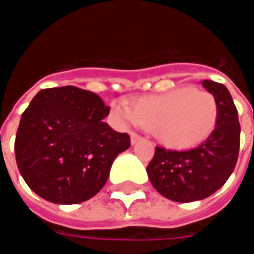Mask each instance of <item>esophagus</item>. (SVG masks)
<instances>
[{
  "instance_id": "esophagus-1",
  "label": "esophagus",
  "mask_w": 254,
  "mask_h": 254,
  "mask_svg": "<svg viewBox=\"0 0 254 254\" xmlns=\"http://www.w3.org/2000/svg\"><path fill=\"white\" fill-rule=\"evenodd\" d=\"M140 140H141V136H140V134H137V133L134 132L130 133V143H132V145L137 144Z\"/></svg>"
}]
</instances>
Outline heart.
I'll use <instances>...</instances> for the list:
<instances>
[{
	"mask_svg": "<svg viewBox=\"0 0 254 254\" xmlns=\"http://www.w3.org/2000/svg\"><path fill=\"white\" fill-rule=\"evenodd\" d=\"M111 116L122 125L140 124L159 143L170 148H191L204 143L218 124L219 106L211 92L178 87L160 95L144 96L133 105L120 100Z\"/></svg>",
	"mask_w": 254,
	"mask_h": 254,
	"instance_id": "heart-1",
	"label": "heart"
}]
</instances>
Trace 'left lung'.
<instances>
[{
	"instance_id": "left-lung-1",
	"label": "left lung",
	"mask_w": 254,
	"mask_h": 254,
	"mask_svg": "<svg viewBox=\"0 0 254 254\" xmlns=\"http://www.w3.org/2000/svg\"><path fill=\"white\" fill-rule=\"evenodd\" d=\"M201 84L215 96L219 106L213 133L189 151L156 147L147 166L152 187L163 197L177 202L202 200L220 189L234 170L240 152L241 127L229 89L211 80Z\"/></svg>"
}]
</instances>
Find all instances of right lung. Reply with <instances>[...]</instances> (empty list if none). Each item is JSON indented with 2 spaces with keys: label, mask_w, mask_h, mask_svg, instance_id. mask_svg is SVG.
<instances>
[{
  "label": "right lung",
  "mask_w": 254,
  "mask_h": 254,
  "mask_svg": "<svg viewBox=\"0 0 254 254\" xmlns=\"http://www.w3.org/2000/svg\"><path fill=\"white\" fill-rule=\"evenodd\" d=\"M109 113L98 95L73 85L39 91L14 141L31 190L54 204H78L105 187L114 159L130 147L127 133L103 122Z\"/></svg>",
  "instance_id": "obj_1"
}]
</instances>
